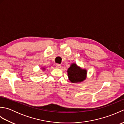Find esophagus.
Wrapping results in <instances>:
<instances>
[{
  "label": "esophagus",
  "mask_w": 124,
  "mask_h": 124,
  "mask_svg": "<svg viewBox=\"0 0 124 124\" xmlns=\"http://www.w3.org/2000/svg\"><path fill=\"white\" fill-rule=\"evenodd\" d=\"M55 66H56V67L57 68H60L61 67V65L60 64H56Z\"/></svg>",
  "instance_id": "esophagus-1"
}]
</instances>
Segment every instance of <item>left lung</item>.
Listing matches in <instances>:
<instances>
[{
    "label": "left lung",
    "mask_w": 124,
    "mask_h": 124,
    "mask_svg": "<svg viewBox=\"0 0 124 124\" xmlns=\"http://www.w3.org/2000/svg\"><path fill=\"white\" fill-rule=\"evenodd\" d=\"M87 71L81 69L76 64H72L68 70V75L72 83H79L86 79Z\"/></svg>",
    "instance_id": "8db88e82"
}]
</instances>
